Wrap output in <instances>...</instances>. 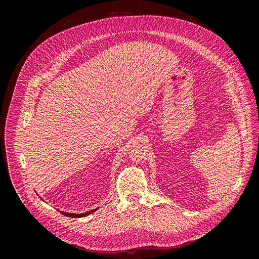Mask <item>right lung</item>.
<instances>
[{
  "mask_svg": "<svg viewBox=\"0 0 259 259\" xmlns=\"http://www.w3.org/2000/svg\"><path fill=\"white\" fill-rule=\"evenodd\" d=\"M97 210V208L96 209H93V210H91V211H88V212H85V213H81V214H75V213H67V212H62L61 211V213L63 214V215H65V216H68V217H75V218H79V217H84V216H86V215H89V214H91V213H93L94 211H96Z\"/></svg>",
  "mask_w": 259,
  "mask_h": 259,
  "instance_id": "add662e5",
  "label": "right lung"
}]
</instances>
